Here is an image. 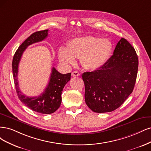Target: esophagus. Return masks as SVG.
I'll return each mask as SVG.
<instances>
[{
	"mask_svg": "<svg viewBox=\"0 0 151 151\" xmlns=\"http://www.w3.org/2000/svg\"><path fill=\"white\" fill-rule=\"evenodd\" d=\"M71 75L73 76H80V73L78 72V71H73V72H72Z\"/></svg>",
	"mask_w": 151,
	"mask_h": 151,
	"instance_id": "1",
	"label": "esophagus"
}]
</instances>
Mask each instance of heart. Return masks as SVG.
Returning <instances> with one entry per match:
<instances>
[{"instance_id": "obj_1", "label": "heart", "mask_w": 151, "mask_h": 151, "mask_svg": "<svg viewBox=\"0 0 151 151\" xmlns=\"http://www.w3.org/2000/svg\"><path fill=\"white\" fill-rule=\"evenodd\" d=\"M112 48L107 39L93 36L76 38L71 41L66 49L61 47L59 51L60 60L66 65H74L75 58H80L84 68L95 70L105 64Z\"/></svg>"}]
</instances>
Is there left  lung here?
<instances>
[{"mask_svg": "<svg viewBox=\"0 0 151 151\" xmlns=\"http://www.w3.org/2000/svg\"><path fill=\"white\" fill-rule=\"evenodd\" d=\"M139 60L135 50L124 38L114 55L99 70L82 75L87 106L94 112L112 111L123 104L134 90Z\"/></svg>", "mask_w": 151, "mask_h": 151, "instance_id": "1", "label": "left lung"}]
</instances>
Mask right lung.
Returning a JSON list of instances; mask_svg holds the SVG:
<instances>
[{
  "label": "right lung",
  "mask_w": 151,
  "mask_h": 151,
  "mask_svg": "<svg viewBox=\"0 0 151 151\" xmlns=\"http://www.w3.org/2000/svg\"><path fill=\"white\" fill-rule=\"evenodd\" d=\"M47 35L48 29L32 34L18 47L13 57L12 64L14 84L19 100L32 110L43 114L54 113L59 109L61 103L62 91L65 85L70 80L71 73L61 74L53 67L46 88L42 93L35 97L26 96L22 94L19 87L17 75L19 62L27 47L32 44L45 40Z\"/></svg>",
  "instance_id": "add662e5"
}]
</instances>
